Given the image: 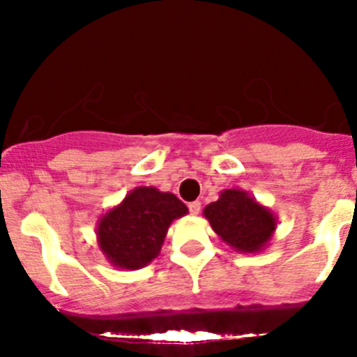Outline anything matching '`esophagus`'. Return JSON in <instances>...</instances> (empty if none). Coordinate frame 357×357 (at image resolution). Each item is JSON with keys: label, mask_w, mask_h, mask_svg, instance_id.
I'll list each match as a JSON object with an SVG mask.
<instances>
[{"label": "esophagus", "mask_w": 357, "mask_h": 357, "mask_svg": "<svg viewBox=\"0 0 357 357\" xmlns=\"http://www.w3.org/2000/svg\"><path fill=\"white\" fill-rule=\"evenodd\" d=\"M188 208H190V212H192L193 215H197L200 212V208H202V204L200 202H192V204L188 205Z\"/></svg>", "instance_id": "34e87169"}]
</instances>
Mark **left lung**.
<instances>
[{"label": "left lung", "mask_w": 357, "mask_h": 357, "mask_svg": "<svg viewBox=\"0 0 357 357\" xmlns=\"http://www.w3.org/2000/svg\"><path fill=\"white\" fill-rule=\"evenodd\" d=\"M204 218L225 243L242 254H257L271 242L278 218L245 190L228 188L204 208Z\"/></svg>", "instance_id": "1"}]
</instances>
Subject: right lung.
I'll return each instance as SVG.
<instances>
[{
    "instance_id": "1",
    "label": "right lung",
    "mask_w": 357,
    "mask_h": 357,
    "mask_svg": "<svg viewBox=\"0 0 357 357\" xmlns=\"http://www.w3.org/2000/svg\"><path fill=\"white\" fill-rule=\"evenodd\" d=\"M188 214L174 193L136 186L96 221V242L112 266L128 271L145 268L164 245L169 226Z\"/></svg>"
}]
</instances>
